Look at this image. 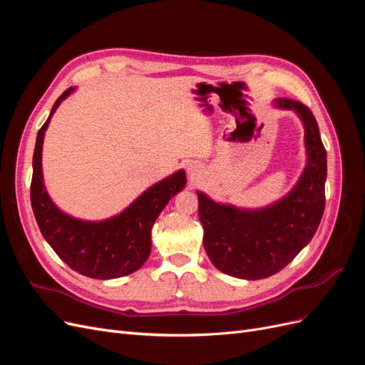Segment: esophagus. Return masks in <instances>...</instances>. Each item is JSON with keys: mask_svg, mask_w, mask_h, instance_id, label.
<instances>
[{"mask_svg": "<svg viewBox=\"0 0 365 365\" xmlns=\"http://www.w3.org/2000/svg\"><path fill=\"white\" fill-rule=\"evenodd\" d=\"M189 172H190V173L196 172V168H195V165H189Z\"/></svg>", "mask_w": 365, "mask_h": 365, "instance_id": "34e87169", "label": "esophagus"}]
</instances>
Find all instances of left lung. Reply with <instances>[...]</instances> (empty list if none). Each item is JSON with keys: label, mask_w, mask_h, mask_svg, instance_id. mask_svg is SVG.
Listing matches in <instances>:
<instances>
[{"label": "left lung", "mask_w": 365, "mask_h": 365, "mask_svg": "<svg viewBox=\"0 0 365 365\" xmlns=\"http://www.w3.org/2000/svg\"><path fill=\"white\" fill-rule=\"evenodd\" d=\"M304 128L306 165L294 189L263 208H237L197 193L204 248L215 267L231 277L259 280L282 271L311 239L324 213L327 155L311 109L292 98H277Z\"/></svg>", "instance_id": "8db88e82"}]
</instances>
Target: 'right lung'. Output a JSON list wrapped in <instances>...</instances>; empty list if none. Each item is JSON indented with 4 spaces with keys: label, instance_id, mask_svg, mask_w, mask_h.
I'll return each mask as SVG.
<instances>
[{
    "label": "right lung",
    "instance_id": "add662e5",
    "mask_svg": "<svg viewBox=\"0 0 365 365\" xmlns=\"http://www.w3.org/2000/svg\"><path fill=\"white\" fill-rule=\"evenodd\" d=\"M76 88H68L38 132L33 152L31 208L41 233L54 252L74 271L91 279H118L135 272L149 259L150 230L163 208L185 185L178 170L141 193L123 212L103 220H82L63 213L51 201L42 176V143L53 114Z\"/></svg>",
    "mask_w": 365,
    "mask_h": 365
}]
</instances>
